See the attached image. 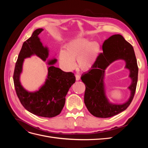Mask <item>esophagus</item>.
<instances>
[{
  "instance_id": "1",
  "label": "esophagus",
  "mask_w": 148,
  "mask_h": 148,
  "mask_svg": "<svg viewBox=\"0 0 148 148\" xmlns=\"http://www.w3.org/2000/svg\"><path fill=\"white\" fill-rule=\"evenodd\" d=\"M75 77H76V80H77V81H79V80L80 79V76L78 75H76Z\"/></svg>"
}]
</instances>
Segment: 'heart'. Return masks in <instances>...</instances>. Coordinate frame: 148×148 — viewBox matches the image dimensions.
Listing matches in <instances>:
<instances>
[{"instance_id": "b5f03b06", "label": "heart", "mask_w": 148, "mask_h": 148, "mask_svg": "<svg viewBox=\"0 0 148 148\" xmlns=\"http://www.w3.org/2000/svg\"><path fill=\"white\" fill-rule=\"evenodd\" d=\"M101 52V46L97 41L89 42L86 38L73 40L66 46V50L62 49L59 52V60L67 71L75 69V61L82 70L87 71L95 64Z\"/></svg>"}]
</instances>
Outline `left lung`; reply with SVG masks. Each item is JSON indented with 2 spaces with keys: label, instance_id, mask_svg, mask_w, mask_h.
<instances>
[{
  "label": "left lung",
  "instance_id": "obj_1",
  "mask_svg": "<svg viewBox=\"0 0 148 148\" xmlns=\"http://www.w3.org/2000/svg\"><path fill=\"white\" fill-rule=\"evenodd\" d=\"M102 50L92 69L82 75L81 79L86 86L84 101L89 112L96 117L108 118L122 112L130 104L136 91L138 67L133 46L122 36L115 34L106 39L103 43ZM118 60L125 62V68L129 70V77L132 79L128 88L131 96L122 105L114 104L108 101L104 84L105 70Z\"/></svg>",
  "mask_w": 148,
  "mask_h": 148
}]
</instances>
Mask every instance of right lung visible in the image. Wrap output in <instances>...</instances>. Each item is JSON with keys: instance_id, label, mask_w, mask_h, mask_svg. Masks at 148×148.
Masks as SVG:
<instances>
[{"instance_id": "obj_1", "label": "right lung", "mask_w": 148, "mask_h": 148, "mask_svg": "<svg viewBox=\"0 0 148 148\" xmlns=\"http://www.w3.org/2000/svg\"><path fill=\"white\" fill-rule=\"evenodd\" d=\"M43 30L42 28L36 29L23 44L15 64L13 82L17 96L26 110L39 117L51 118L61 112L65 105V96L76 79L73 73L65 72L53 66L57 61L53 58L47 60L46 82L38 91L30 92L22 86L20 78L25 59L36 56L45 62L48 58L49 49L44 47L38 37Z\"/></svg>"}]
</instances>
